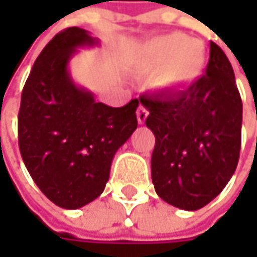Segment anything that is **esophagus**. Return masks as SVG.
Masks as SVG:
<instances>
[{
	"mask_svg": "<svg viewBox=\"0 0 257 257\" xmlns=\"http://www.w3.org/2000/svg\"><path fill=\"white\" fill-rule=\"evenodd\" d=\"M147 115H149L147 108L144 105H139V108H137V121H139V124H144Z\"/></svg>",
	"mask_w": 257,
	"mask_h": 257,
	"instance_id": "obj_1",
	"label": "esophagus"
}]
</instances>
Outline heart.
I'll use <instances>...</instances> for the list:
<instances>
[{"mask_svg": "<svg viewBox=\"0 0 257 257\" xmlns=\"http://www.w3.org/2000/svg\"><path fill=\"white\" fill-rule=\"evenodd\" d=\"M136 68L156 75V85L169 93H184L197 84L207 67V50L200 40L184 34L157 37L139 50Z\"/></svg>", "mask_w": 257, "mask_h": 257, "instance_id": "1", "label": "heart"}]
</instances>
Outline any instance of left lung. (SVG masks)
<instances>
[{"instance_id": "obj_1", "label": "left lung", "mask_w": 257, "mask_h": 257, "mask_svg": "<svg viewBox=\"0 0 257 257\" xmlns=\"http://www.w3.org/2000/svg\"><path fill=\"white\" fill-rule=\"evenodd\" d=\"M146 125L156 137L154 190L164 202L194 212L220 194L239 162L242 98L232 64L210 43L206 73L184 93L144 94Z\"/></svg>"}]
</instances>
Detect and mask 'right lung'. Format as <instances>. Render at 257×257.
<instances>
[{
	"label": "right lung",
	"mask_w": 257,
	"mask_h": 257,
	"mask_svg": "<svg viewBox=\"0 0 257 257\" xmlns=\"http://www.w3.org/2000/svg\"><path fill=\"white\" fill-rule=\"evenodd\" d=\"M98 45L87 30L57 34L37 57L18 113V143L40 190L63 209H80L104 192L114 154L137 128L139 100L124 107L95 101L74 83L70 61Z\"/></svg>",
	"instance_id": "1"
}]
</instances>
